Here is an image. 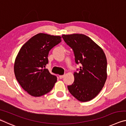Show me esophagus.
I'll use <instances>...</instances> for the list:
<instances>
[{"instance_id": "1", "label": "esophagus", "mask_w": 126, "mask_h": 126, "mask_svg": "<svg viewBox=\"0 0 126 126\" xmlns=\"http://www.w3.org/2000/svg\"><path fill=\"white\" fill-rule=\"evenodd\" d=\"M64 77V75H60L59 76V77L60 79H62Z\"/></svg>"}]
</instances>
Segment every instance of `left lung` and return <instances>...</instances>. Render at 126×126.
<instances>
[{
    "label": "left lung",
    "instance_id": "1",
    "mask_svg": "<svg viewBox=\"0 0 126 126\" xmlns=\"http://www.w3.org/2000/svg\"><path fill=\"white\" fill-rule=\"evenodd\" d=\"M63 39L73 50L75 61L81 67L73 74L69 92L80 102L93 99L102 90L107 77V59L103 49L90 38L82 34H63Z\"/></svg>",
    "mask_w": 126,
    "mask_h": 126
}]
</instances>
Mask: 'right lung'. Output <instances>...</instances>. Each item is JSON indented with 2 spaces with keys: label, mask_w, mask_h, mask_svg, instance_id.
I'll return each instance as SVG.
<instances>
[{
  "label": "right lung",
  "mask_w": 126,
  "mask_h": 126,
  "mask_svg": "<svg viewBox=\"0 0 126 126\" xmlns=\"http://www.w3.org/2000/svg\"><path fill=\"white\" fill-rule=\"evenodd\" d=\"M62 41L61 37L39 33L23 45L15 60L14 71L16 80L32 96L40 97L52 90L56 76L45 69L49 52Z\"/></svg>",
  "instance_id": "1"
}]
</instances>
